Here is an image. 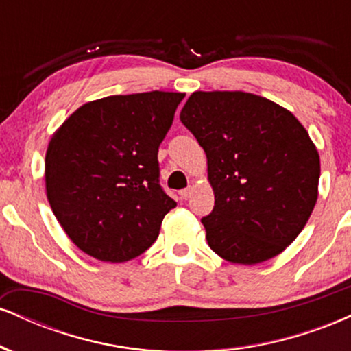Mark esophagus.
<instances>
[{"label": "esophagus", "instance_id": "1", "mask_svg": "<svg viewBox=\"0 0 351 351\" xmlns=\"http://www.w3.org/2000/svg\"><path fill=\"white\" fill-rule=\"evenodd\" d=\"M191 195H193V188H184L180 191V196L183 199H189L191 198Z\"/></svg>", "mask_w": 351, "mask_h": 351}]
</instances>
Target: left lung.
Listing matches in <instances>:
<instances>
[{
  "label": "left lung",
  "mask_w": 351,
  "mask_h": 351,
  "mask_svg": "<svg viewBox=\"0 0 351 351\" xmlns=\"http://www.w3.org/2000/svg\"><path fill=\"white\" fill-rule=\"evenodd\" d=\"M208 158L209 247L232 264L272 259L295 241L318 196L320 156L287 108L247 92H193L180 114Z\"/></svg>",
  "instance_id": "obj_1"
}]
</instances>
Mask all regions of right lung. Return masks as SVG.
<instances>
[{
  "instance_id": "obj_1",
  "label": "right lung",
  "mask_w": 351,
  "mask_h": 351,
  "mask_svg": "<svg viewBox=\"0 0 351 351\" xmlns=\"http://www.w3.org/2000/svg\"><path fill=\"white\" fill-rule=\"evenodd\" d=\"M180 92L110 95L84 104L52 135L46 195L80 251L125 263L147 251L176 206L160 186L158 147Z\"/></svg>"
}]
</instances>
